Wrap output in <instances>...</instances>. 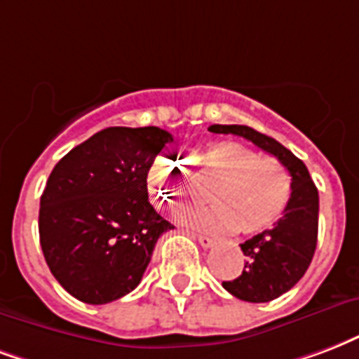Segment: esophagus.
<instances>
[{
  "label": "esophagus",
  "mask_w": 359,
  "mask_h": 359,
  "mask_svg": "<svg viewBox=\"0 0 359 359\" xmlns=\"http://www.w3.org/2000/svg\"><path fill=\"white\" fill-rule=\"evenodd\" d=\"M194 240L198 241L201 247H205V249L215 245L213 238H209V236H205V233H194Z\"/></svg>",
  "instance_id": "1"
}]
</instances>
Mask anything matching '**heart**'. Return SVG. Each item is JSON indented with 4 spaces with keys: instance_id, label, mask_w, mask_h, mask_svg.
<instances>
[{
    "instance_id": "1",
    "label": "heart",
    "mask_w": 359,
    "mask_h": 359,
    "mask_svg": "<svg viewBox=\"0 0 359 359\" xmlns=\"http://www.w3.org/2000/svg\"><path fill=\"white\" fill-rule=\"evenodd\" d=\"M196 165L205 179L217 180L207 192L213 205L190 207L179 219L192 228L211 233L238 230L243 236L268 232L287 211L293 180L287 169L272 158L232 140H220L203 150ZM146 187L159 205L175 209L192 194V184L179 163L159 156L146 175Z\"/></svg>"
}]
</instances>
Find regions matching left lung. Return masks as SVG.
<instances>
[{
	"label": "left lung",
	"instance_id": "left-lung-1",
	"mask_svg": "<svg viewBox=\"0 0 359 359\" xmlns=\"http://www.w3.org/2000/svg\"><path fill=\"white\" fill-rule=\"evenodd\" d=\"M211 133L238 135L251 140L261 150L274 156L293 180V196L281 220L268 232L257 233L241 243L245 266L222 287L236 299L247 302H268L287 293L301 280L312 262L318 243V188L306 165L278 140L247 126H211Z\"/></svg>",
	"mask_w": 359,
	"mask_h": 359
}]
</instances>
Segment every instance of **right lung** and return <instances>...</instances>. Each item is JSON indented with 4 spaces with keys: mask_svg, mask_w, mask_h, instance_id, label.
Here are the masks:
<instances>
[{
    "mask_svg": "<svg viewBox=\"0 0 359 359\" xmlns=\"http://www.w3.org/2000/svg\"><path fill=\"white\" fill-rule=\"evenodd\" d=\"M169 142L159 127H108L72 148L49 175L39 201V243L62 287L106 304L142 280L171 222L148 201L146 175Z\"/></svg>",
    "mask_w": 359,
    "mask_h": 359,
    "instance_id": "add662e5",
    "label": "right lung"
}]
</instances>
